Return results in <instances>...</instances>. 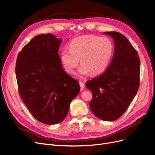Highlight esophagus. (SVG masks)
<instances>
[{"label": "esophagus", "instance_id": "obj_1", "mask_svg": "<svg viewBox=\"0 0 155 155\" xmlns=\"http://www.w3.org/2000/svg\"><path fill=\"white\" fill-rule=\"evenodd\" d=\"M79 85H80L81 87H82V88H83V87H85V84H84V83H83V82H81V81H80V82H79Z\"/></svg>", "mask_w": 155, "mask_h": 155}]
</instances>
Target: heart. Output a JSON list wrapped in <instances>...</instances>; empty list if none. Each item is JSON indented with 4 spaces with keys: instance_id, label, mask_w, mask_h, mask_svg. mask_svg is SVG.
<instances>
[{
    "instance_id": "1",
    "label": "heart",
    "mask_w": 155,
    "mask_h": 155,
    "mask_svg": "<svg viewBox=\"0 0 155 155\" xmlns=\"http://www.w3.org/2000/svg\"><path fill=\"white\" fill-rule=\"evenodd\" d=\"M114 47L108 37L95 35H85L73 39L69 43V49L61 51V61L65 70L72 74L80 63V76H98L104 73L111 61Z\"/></svg>"
}]
</instances>
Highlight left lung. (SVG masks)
I'll return each mask as SVG.
<instances>
[{"label":"left lung","mask_w":155,"mask_h":155,"mask_svg":"<svg viewBox=\"0 0 155 155\" xmlns=\"http://www.w3.org/2000/svg\"><path fill=\"white\" fill-rule=\"evenodd\" d=\"M114 38L112 59L106 71L86 82L93 94L89 105L98 119L113 121L120 117L133 100L139 86L140 59L127 38L116 32H105Z\"/></svg>","instance_id":"obj_1"}]
</instances>
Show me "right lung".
I'll use <instances>...</instances> for the list:
<instances>
[{
  "label": "right lung",
  "mask_w": 155,
  "mask_h": 155,
  "mask_svg": "<svg viewBox=\"0 0 155 155\" xmlns=\"http://www.w3.org/2000/svg\"><path fill=\"white\" fill-rule=\"evenodd\" d=\"M62 40L36 36L22 48L16 63L20 97L34 118L54 125L63 121L79 93L77 80L66 73L58 54Z\"/></svg>",
  "instance_id": "1"
}]
</instances>
